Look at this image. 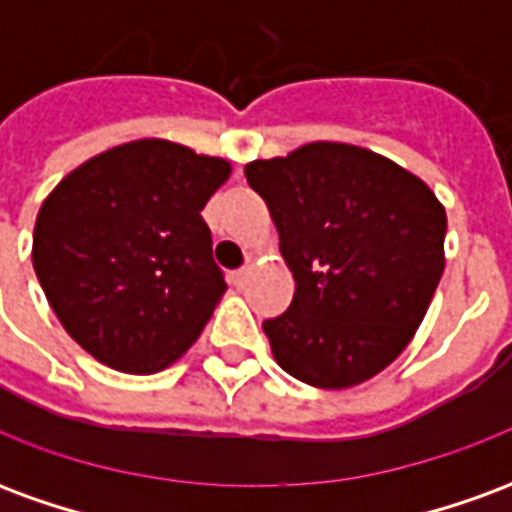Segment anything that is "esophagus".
Here are the masks:
<instances>
[{
  "label": "esophagus",
  "mask_w": 512,
  "mask_h": 512,
  "mask_svg": "<svg viewBox=\"0 0 512 512\" xmlns=\"http://www.w3.org/2000/svg\"><path fill=\"white\" fill-rule=\"evenodd\" d=\"M246 279H249V268H238V271H233V274H230V282H233L235 288H244Z\"/></svg>",
  "instance_id": "obj_1"
}]
</instances>
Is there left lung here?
I'll return each instance as SVG.
<instances>
[{"mask_svg":"<svg viewBox=\"0 0 512 512\" xmlns=\"http://www.w3.org/2000/svg\"><path fill=\"white\" fill-rule=\"evenodd\" d=\"M244 175L296 279L288 310L263 321L277 365L321 389L392 365L444 271L447 213L436 194L395 161L343 142L252 161Z\"/></svg>","mask_w":512,"mask_h":512,"instance_id":"obj_1","label":"left lung"}]
</instances>
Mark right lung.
I'll use <instances>...</instances> for the list:
<instances>
[{
    "mask_svg": "<svg viewBox=\"0 0 512 512\" xmlns=\"http://www.w3.org/2000/svg\"><path fill=\"white\" fill-rule=\"evenodd\" d=\"M224 158L136 139L84 161L40 205L32 266L84 351L150 376L197 343L227 290L200 216Z\"/></svg>",
    "mask_w": 512,
    "mask_h": 512,
    "instance_id": "obj_1",
    "label": "right lung"
}]
</instances>
